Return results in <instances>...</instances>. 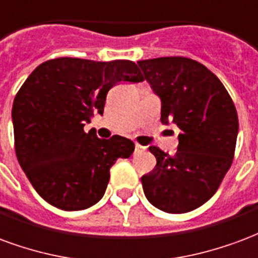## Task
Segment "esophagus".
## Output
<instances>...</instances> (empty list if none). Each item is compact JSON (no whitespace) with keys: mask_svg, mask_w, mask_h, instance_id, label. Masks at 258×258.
<instances>
[{"mask_svg":"<svg viewBox=\"0 0 258 258\" xmlns=\"http://www.w3.org/2000/svg\"><path fill=\"white\" fill-rule=\"evenodd\" d=\"M135 148H136V151H140V150H144V147H143V146H140V144H137V143H136V146H135Z\"/></svg>","mask_w":258,"mask_h":258,"instance_id":"1","label":"esophagus"}]
</instances>
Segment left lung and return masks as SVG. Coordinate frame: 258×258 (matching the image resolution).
<instances>
[{
    "instance_id": "8db88e82",
    "label": "left lung",
    "mask_w": 258,
    "mask_h": 258,
    "mask_svg": "<svg viewBox=\"0 0 258 258\" xmlns=\"http://www.w3.org/2000/svg\"><path fill=\"white\" fill-rule=\"evenodd\" d=\"M144 80L162 100L161 122L181 131L174 155L151 146L157 165L142 177L146 197L166 213H187L213 197L232 165L238 114L216 75L197 60H140Z\"/></svg>"
}]
</instances>
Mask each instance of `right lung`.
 Segmentation results:
<instances>
[{
    "label": "right lung",
    "mask_w": 258,
    "mask_h": 258,
    "mask_svg": "<svg viewBox=\"0 0 258 258\" xmlns=\"http://www.w3.org/2000/svg\"><path fill=\"white\" fill-rule=\"evenodd\" d=\"M142 81L131 60L56 57L29 75L13 100L15 151L41 198L69 212L103 198L110 168L131 157L135 143L118 135L99 139L84 126L95 112L103 114L112 86Z\"/></svg>",
    "instance_id": "right-lung-1"
}]
</instances>
